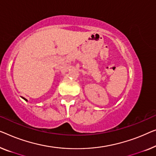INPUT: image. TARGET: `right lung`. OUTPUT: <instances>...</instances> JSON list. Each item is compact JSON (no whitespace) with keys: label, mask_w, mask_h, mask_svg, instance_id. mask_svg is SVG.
I'll return each mask as SVG.
<instances>
[{"label":"right lung","mask_w":156,"mask_h":156,"mask_svg":"<svg viewBox=\"0 0 156 156\" xmlns=\"http://www.w3.org/2000/svg\"><path fill=\"white\" fill-rule=\"evenodd\" d=\"M23 99H25V100H26V101H27V99H25V98H23Z\"/></svg>","instance_id":"right-lung-1"}]
</instances>
